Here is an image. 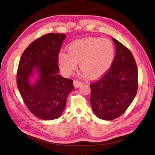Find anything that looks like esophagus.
<instances>
[{
	"instance_id": "1",
	"label": "esophagus",
	"mask_w": 155,
	"mask_h": 155,
	"mask_svg": "<svg viewBox=\"0 0 155 155\" xmlns=\"http://www.w3.org/2000/svg\"><path fill=\"white\" fill-rule=\"evenodd\" d=\"M83 84V83L81 82V81H78V80H74V87H76V88L79 87L80 86H81Z\"/></svg>"
}]
</instances>
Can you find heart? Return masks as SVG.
<instances>
[{"mask_svg": "<svg viewBox=\"0 0 155 155\" xmlns=\"http://www.w3.org/2000/svg\"><path fill=\"white\" fill-rule=\"evenodd\" d=\"M68 52L60 51L58 62L62 73L66 76L72 74L78 63L83 70L81 76L98 78L108 72L114 62L116 48L108 39L87 37L74 41L68 47Z\"/></svg>", "mask_w": 155, "mask_h": 155, "instance_id": "heart-1", "label": "heart"}]
</instances>
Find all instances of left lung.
Listing matches in <instances>:
<instances>
[{
	"label": "left lung",
	"mask_w": 155,
	"mask_h": 155,
	"mask_svg": "<svg viewBox=\"0 0 155 155\" xmlns=\"http://www.w3.org/2000/svg\"><path fill=\"white\" fill-rule=\"evenodd\" d=\"M116 55L110 70L91 84V104L98 118L112 120L123 114L138 90V68L130 50L114 38Z\"/></svg>",
	"instance_id": "8db88e82"
}]
</instances>
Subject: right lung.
Masks as SVG:
<instances>
[{"instance_id": "right-lung-1", "label": "right lung", "mask_w": 155, "mask_h": 155, "mask_svg": "<svg viewBox=\"0 0 155 155\" xmlns=\"http://www.w3.org/2000/svg\"><path fill=\"white\" fill-rule=\"evenodd\" d=\"M64 34H46L36 39L23 52L18 64L17 83L25 104L31 113L44 120L62 115L73 81L59 74V49Z\"/></svg>"}]
</instances>
